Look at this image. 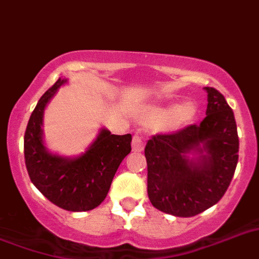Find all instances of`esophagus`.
<instances>
[{
    "instance_id": "esophagus-1",
    "label": "esophagus",
    "mask_w": 259,
    "mask_h": 259,
    "mask_svg": "<svg viewBox=\"0 0 259 259\" xmlns=\"http://www.w3.org/2000/svg\"><path fill=\"white\" fill-rule=\"evenodd\" d=\"M132 148L134 151H142L145 148V141L142 137L134 136L133 141H132Z\"/></svg>"
}]
</instances>
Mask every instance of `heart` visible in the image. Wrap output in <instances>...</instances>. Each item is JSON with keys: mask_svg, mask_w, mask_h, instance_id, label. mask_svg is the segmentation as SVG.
Listing matches in <instances>:
<instances>
[{"mask_svg": "<svg viewBox=\"0 0 259 259\" xmlns=\"http://www.w3.org/2000/svg\"><path fill=\"white\" fill-rule=\"evenodd\" d=\"M195 114V106L191 102H185L177 108L155 109L149 113L146 121L149 123L167 122L169 127H177L189 122Z\"/></svg>", "mask_w": 259, "mask_h": 259, "instance_id": "heart-1", "label": "heart"}]
</instances>
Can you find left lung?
I'll return each instance as SVG.
<instances>
[{"instance_id":"left-lung-1","label":"left lung","mask_w":259,"mask_h":259,"mask_svg":"<svg viewBox=\"0 0 259 259\" xmlns=\"http://www.w3.org/2000/svg\"><path fill=\"white\" fill-rule=\"evenodd\" d=\"M205 90L207 109L202 122L153 136L145 148L149 199L155 209L176 217H193L215 205L238 162L234 113L217 89Z\"/></svg>"}]
</instances>
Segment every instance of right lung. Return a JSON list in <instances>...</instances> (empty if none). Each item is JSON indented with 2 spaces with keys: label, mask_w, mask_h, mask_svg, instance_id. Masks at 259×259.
<instances>
[{
  "label": "right lung",
  "mask_w": 259,
  "mask_h": 259,
  "mask_svg": "<svg viewBox=\"0 0 259 259\" xmlns=\"http://www.w3.org/2000/svg\"><path fill=\"white\" fill-rule=\"evenodd\" d=\"M65 82L58 78L31 113L24 138L25 165L31 182L50 202L69 211H88L106 198L119 163L132 150V134L115 136L101 129L96 141L78 157L52 154L44 145L42 118L48 102Z\"/></svg>",
  "instance_id": "add662e5"
}]
</instances>
